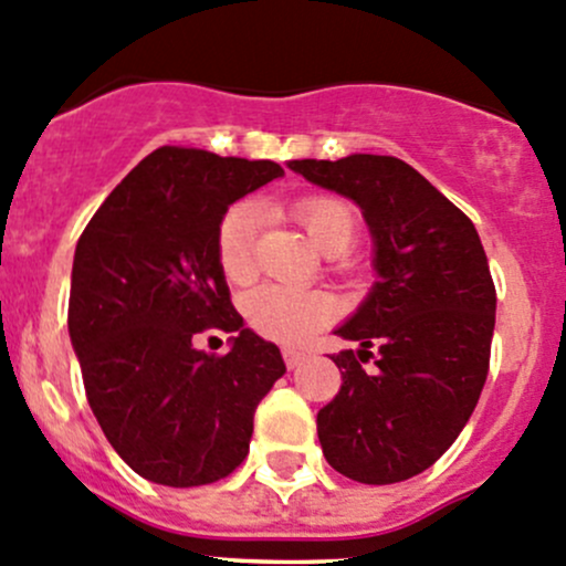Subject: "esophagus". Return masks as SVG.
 Wrapping results in <instances>:
<instances>
[{
  "instance_id": "1",
  "label": "esophagus",
  "mask_w": 566,
  "mask_h": 566,
  "mask_svg": "<svg viewBox=\"0 0 566 566\" xmlns=\"http://www.w3.org/2000/svg\"><path fill=\"white\" fill-rule=\"evenodd\" d=\"M303 360H306V353H295V349H284V363H287V368H298Z\"/></svg>"
}]
</instances>
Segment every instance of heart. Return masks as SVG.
<instances>
[{
  "mask_svg": "<svg viewBox=\"0 0 566 566\" xmlns=\"http://www.w3.org/2000/svg\"><path fill=\"white\" fill-rule=\"evenodd\" d=\"M314 247L325 254H344L358 238V217L353 206L331 195H314L293 206ZM260 213L254 203H235L224 213L217 230V258L230 282H247L254 273ZM247 317L260 336L282 344H301L312 338L333 317V301L319 290L265 284L254 290L247 303Z\"/></svg>",
  "mask_w": 566,
  "mask_h": 566,
  "instance_id": "heart-1",
  "label": "heart"
}]
</instances>
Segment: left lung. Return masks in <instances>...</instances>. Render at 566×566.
<instances>
[{"instance_id":"left-lung-1","label":"left lung","mask_w":566,"mask_h":566,"mask_svg":"<svg viewBox=\"0 0 566 566\" xmlns=\"http://www.w3.org/2000/svg\"><path fill=\"white\" fill-rule=\"evenodd\" d=\"M290 168L360 206L379 276L336 331L360 349L331 358L342 388L317 412L319 444L344 478L401 483L437 463L483 392L496 323L485 249L472 219L403 159L349 154Z\"/></svg>"}]
</instances>
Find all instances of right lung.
I'll list each match as a JSON object with an SVG mask.
<instances>
[{
	"mask_svg": "<svg viewBox=\"0 0 566 566\" xmlns=\"http://www.w3.org/2000/svg\"><path fill=\"white\" fill-rule=\"evenodd\" d=\"M279 176L271 159L163 146L78 238L67 328L88 407L151 483L228 478L249 453L254 409L284 374L276 344L243 328L217 258L228 208ZM206 329L237 333L228 354L193 347Z\"/></svg>",
	"mask_w": 566,
	"mask_h": 566,
	"instance_id": "obj_1",
	"label": "right lung"
}]
</instances>
